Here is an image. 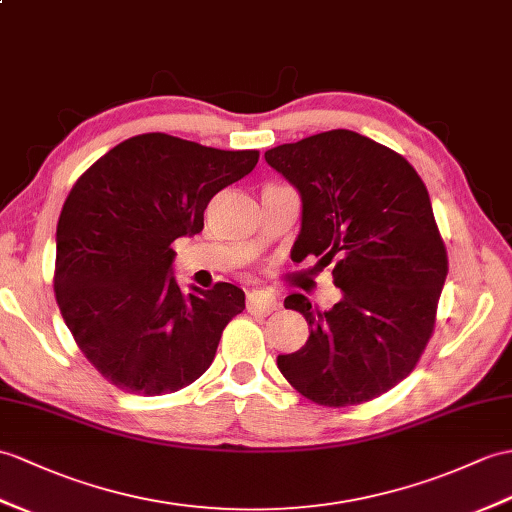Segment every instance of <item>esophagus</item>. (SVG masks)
<instances>
[{
  "label": "esophagus",
  "mask_w": 512,
  "mask_h": 512,
  "mask_svg": "<svg viewBox=\"0 0 512 512\" xmlns=\"http://www.w3.org/2000/svg\"><path fill=\"white\" fill-rule=\"evenodd\" d=\"M246 310L251 314L266 316L277 310V296L268 290H253L246 296Z\"/></svg>",
  "instance_id": "1"
}]
</instances>
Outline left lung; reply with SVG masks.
I'll list each match as a JSON object with an SVG mask.
<instances>
[{
  "label": "left lung",
  "instance_id": "8db88e82",
  "mask_svg": "<svg viewBox=\"0 0 512 512\" xmlns=\"http://www.w3.org/2000/svg\"><path fill=\"white\" fill-rule=\"evenodd\" d=\"M266 163L301 196L299 259L334 261L342 299L320 312L307 296L285 310L312 327L299 351L279 355L283 377L320 406L375 399L417 366L434 331L447 253L417 170L353 130H327L268 150Z\"/></svg>",
  "mask_w": 512,
  "mask_h": 512
}]
</instances>
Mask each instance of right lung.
<instances>
[{
    "mask_svg": "<svg viewBox=\"0 0 512 512\" xmlns=\"http://www.w3.org/2000/svg\"><path fill=\"white\" fill-rule=\"evenodd\" d=\"M257 150H218L165 133L130 137L95 161L56 227L54 292L80 351L133 395H168L207 371L244 292L233 283L183 294L178 237L205 227L220 189L251 174Z\"/></svg>",
    "mask_w": 512,
    "mask_h": 512,
    "instance_id": "1",
    "label": "right lung"
}]
</instances>
